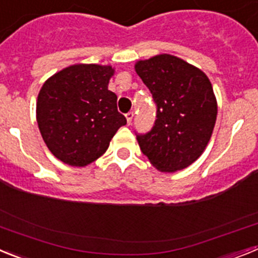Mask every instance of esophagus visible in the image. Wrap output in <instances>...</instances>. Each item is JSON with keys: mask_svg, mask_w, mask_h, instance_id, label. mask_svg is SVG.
Segmentation results:
<instances>
[{"mask_svg": "<svg viewBox=\"0 0 258 258\" xmlns=\"http://www.w3.org/2000/svg\"><path fill=\"white\" fill-rule=\"evenodd\" d=\"M125 116H126L127 125H131L132 124V120H133V117H134V113L133 112H127Z\"/></svg>", "mask_w": 258, "mask_h": 258, "instance_id": "esophagus-1", "label": "esophagus"}]
</instances>
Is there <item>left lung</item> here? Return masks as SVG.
Segmentation results:
<instances>
[{
    "label": "left lung",
    "instance_id": "left-lung-1",
    "mask_svg": "<svg viewBox=\"0 0 258 258\" xmlns=\"http://www.w3.org/2000/svg\"><path fill=\"white\" fill-rule=\"evenodd\" d=\"M134 70L157 104L152 131L137 137L141 150L160 172L187 168L208 146L217 118L208 76L170 54L137 60Z\"/></svg>",
    "mask_w": 258,
    "mask_h": 258
}]
</instances>
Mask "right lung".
Masks as SVG:
<instances>
[{
	"label": "right lung",
	"instance_id": "obj_1",
	"mask_svg": "<svg viewBox=\"0 0 258 258\" xmlns=\"http://www.w3.org/2000/svg\"><path fill=\"white\" fill-rule=\"evenodd\" d=\"M112 66L77 63L50 76L41 86L36 118L42 140L56 159L71 166L92 164L126 124L117 95L108 90Z\"/></svg>",
	"mask_w": 258,
	"mask_h": 258
}]
</instances>
